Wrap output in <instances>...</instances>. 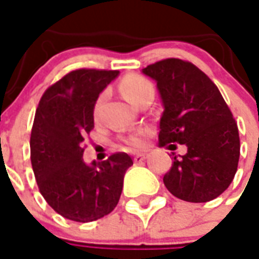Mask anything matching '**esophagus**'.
I'll list each match as a JSON object with an SVG mask.
<instances>
[{"label":"esophagus","instance_id":"34e87169","mask_svg":"<svg viewBox=\"0 0 259 259\" xmlns=\"http://www.w3.org/2000/svg\"><path fill=\"white\" fill-rule=\"evenodd\" d=\"M148 156V154H145V152H141V154H136L135 155V162L136 163H140V162H143L145 158Z\"/></svg>","mask_w":259,"mask_h":259}]
</instances>
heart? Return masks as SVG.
Returning <instances> with one entry per match:
<instances>
[{
    "label": "heart",
    "mask_w": 259,
    "mask_h": 259,
    "mask_svg": "<svg viewBox=\"0 0 259 259\" xmlns=\"http://www.w3.org/2000/svg\"><path fill=\"white\" fill-rule=\"evenodd\" d=\"M119 89L123 93L124 97L133 104H137L145 96L154 95L155 92L152 82L149 81L148 78L140 75V74H127V75H124L119 83ZM103 100H104V95H100L99 99L96 100L95 114H97L99 110H100ZM145 135H147L145 132H140V133L132 135L127 139H124V143L135 147V148H140V147L144 145Z\"/></svg>",
    "instance_id": "obj_1"
}]
</instances>
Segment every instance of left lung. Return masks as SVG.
I'll list each match as a JSON object with an SVG mask.
<instances>
[{"instance_id":"left-lung-1","label":"left lung","mask_w":259,"mask_h":259,"mask_svg":"<svg viewBox=\"0 0 259 259\" xmlns=\"http://www.w3.org/2000/svg\"><path fill=\"white\" fill-rule=\"evenodd\" d=\"M156 81L164 111L159 144H185L188 152L164 174L176 198L210 202L231 185L240 156L236 120L215 83L202 70L181 59H164L143 70ZM174 155V154H173Z\"/></svg>"}]
</instances>
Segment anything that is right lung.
Here are the masks:
<instances>
[{
	"mask_svg": "<svg viewBox=\"0 0 259 259\" xmlns=\"http://www.w3.org/2000/svg\"><path fill=\"white\" fill-rule=\"evenodd\" d=\"M119 71L79 68L49 86L35 111L30 137L31 164L39 192L67 220L91 222L119 202L133 160L115 152L104 162H83L85 137L95 127L93 108Z\"/></svg>",
	"mask_w": 259,
	"mask_h": 259,
	"instance_id": "1",
	"label": "right lung"
}]
</instances>
